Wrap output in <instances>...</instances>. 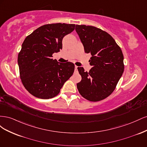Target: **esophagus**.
<instances>
[{
  "label": "esophagus",
  "instance_id": "obj_1",
  "mask_svg": "<svg viewBox=\"0 0 147 147\" xmlns=\"http://www.w3.org/2000/svg\"><path fill=\"white\" fill-rule=\"evenodd\" d=\"M77 69H78V66L75 65V71H77Z\"/></svg>",
  "mask_w": 147,
  "mask_h": 147
}]
</instances>
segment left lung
Here are the masks:
<instances>
[{"instance_id":"left-lung-1","label":"left lung","mask_w":147,"mask_h":147,"mask_svg":"<svg viewBox=\"0 0 147 147\" xmlns=\"http://www.w3.org/2000/svg\"><path fill=\"white\" fill-rule=\"evenodd\" d=\"M75 30L83 43L84 52L90 53L92 67L78 70L82 80L77 89L84 98L97 102L105 99L115 90L124 72V56L121 48L111 35L94 26L76 25Z\"/></svg>"}]
</instances>
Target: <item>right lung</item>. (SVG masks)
<instances>
[{"label":"right lung","instance_id":"add662e5","mask_svg":"<svg viewBox=\"0 0 147 147\" xmlns=\"http://www.w3.org/2000/svg\"><path fill=\"white\" fill-rule=\"evenodd\" d=\"M75 24L54 23L43 25L26 37L18 56L20 75L24 88L34 96L43 99L59 94L75 69L72 63H58L51 57L63 48L65 35Z\"/></svg>","mask_w":147,"mask_h":147}]
</instances>
